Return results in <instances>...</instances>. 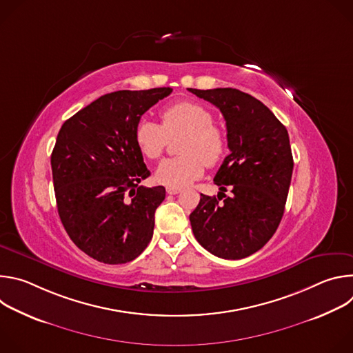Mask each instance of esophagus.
I'll return each instance as SVG.
<instances>
[{"instance_id": "esophagus-1", "label": "esophagus", "mask_w": 353, "mask_h": 353, "mask_svg": "<svg viewBox=\"0 0 353 353\" xmlns=\"http://www.w3.org/2000/svg\"><path fill=\"white\" fill-rule=\"evenodd\" d=\"M180 191H181L180 188H172V187H168V188H166V192L170 194V195H176V194H179Z\"/></svg>"}]
</instances>
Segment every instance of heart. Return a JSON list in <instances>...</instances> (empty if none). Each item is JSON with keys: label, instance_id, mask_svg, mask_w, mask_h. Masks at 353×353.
Wrapping results in <instances>:
<instances>
[{"label": "heart", "instance_id": "heart-1", "mask_svg": "<svg viewBox=\"0 0 353 353\" xmlns=\"http://www.w3.org/2000/svg\"><path fill=\"white\" fill-rule=\"evenodd\" d=\"M183 135L179 142L180 157L163 161L155 180L166 187L183 188L204 174L205 165L214 168L226 155L228 141L223 130L214 123L212 112L196 102H179L162 112V125L141 119L134 131L139 152L155 161L162 157L169 138Z\"/></svg>", "mask_w": 353, "mask_h": 353}]
</instances>
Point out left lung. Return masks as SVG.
<instances>
[{"mask_svg": "<svg viewBox=\"0 0 353 353\" xmlns=\"http://www.w3.org/2000/svg\"><path fill=\"white\" fill-rule=\"evenodd\" d=\"M225 117L230 154L214 177L219 195L201 194L190 215L196 241L225 260L254 254L276 232L293 172L285 125L259 99L233 88L191 89Z\"/></svg>", "mask_w": 353, "mask_h": 353, "instance_id": "obj_1", "label": "left lung"}]
</instances>
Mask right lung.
<instances>
[{
	"mask_svg": "<svg viewBox=\"0 0 353 353\" xmlns=\"http://www.w3.org/2000/svg\"><path fill=\"white\" fill-rule=\"evenodd\" d=\"M172 88L117 90L68 119L52 154L57 210L71 240L105 264L137 259L154 234L162 185H139L150 172L135 143L141 116Z\"/></svg>",
	"mask_w": 353,
	"mask_h": 353,
	"instance_id": "obj_1",
	"label": "right lung"
}]
</instances>
